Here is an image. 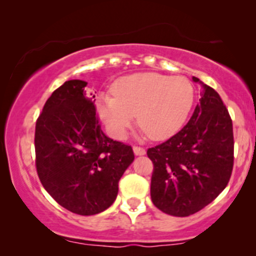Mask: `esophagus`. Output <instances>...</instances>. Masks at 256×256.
I'll list each match as a JSON object with an SVG mask.
<instances>
[{"label":"esophagus","instance_id":"1","mask_svg":"<svg viewBox=\"0 0 256 256\" xmlns=\"http://www.w3.org/2000/svg\"><path fill=\"white\" fill-rule=\"evenodd\" d=\"M134 155H137V156H142V155L146 154V150L143 148H140V146H134Z\"/></svg>","mask_w":256,"mask_h":256}]
</instances>
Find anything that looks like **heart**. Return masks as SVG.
I'll return each mask as SVG.
<instances>
[{
  "label": "heart",
  "mask_w": 256,
  "mask_h": 256,
  "mask_svg": "<svg viewBox=\"0 0 256 256\" xmlns=\"http://www.w3.org/2000/svg\"><path fill=\"white\" fill-rule=\"evenodd\" d=\"M110 96H100L98 112L114 137L122 140L137 116L140 128L154 140L174 136L192 110L195 90L182 76L154 72L134 73L119 78Z\"/></svg>",
  "instance_id": "1"
}]
</instances>
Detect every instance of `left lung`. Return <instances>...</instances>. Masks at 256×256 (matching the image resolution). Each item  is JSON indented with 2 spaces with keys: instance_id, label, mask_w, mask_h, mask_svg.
<instances>
[{
  "instance_id": "left-lung-1",
  "label": "left lung",
  "mask_w": 256,
  "mask_h": 256,
  "mask_svg": "<svg viewBox=\"0 0 256 256\" xmlns=\"http://www.w3.org/2000/svg\"><path fill=\"white\" fill-rule=\"evenodd\" d=\"M200 104L178 134L146 154L152 161L150 196L161 212L188 216L210 204L230 180L232 120L219 94L198 78Z\"/></svg>"
}]
</instances>
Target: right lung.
Here are the masks:
<instances>
[{"instance_id": "1", "label": "right lung", "mask_w": 256, "mask_h": 256, "mask_svg": "<svg viewBox=\"0 0 256 256\" xmlns=\"http://www.w3.org/2000/svg\"><path fill=\"white\" fill-rule=\"evenodd\" d=\"M86 82L73 79L46 100L34 132L40 180L58 204L94 216L113 204L122 176L134 161L130 146L101 130Z\"/></svg>"}]
</instances>
